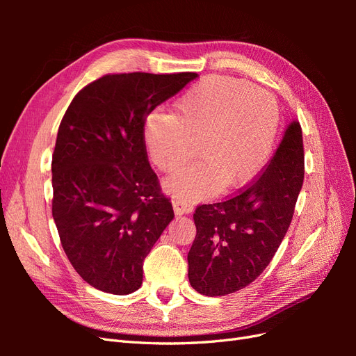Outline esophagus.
Returning a JSON list of instances; mask_svg holds the SVG:
<instances>
[{
	"instance_id": "34e87169",
	"label": "esophagus",
	"mask_w": 356,
	"mask_h": 356,
	"mask_svg": "<svg viewBox=\"0 0 356 356\" xmlns=\"http://www.w3.org/2000/svg\"><path fill=\"white\" fill-rule=\"evenodd\" d=\"M172 207H174V212L177 215H182V213H188L193 211V207L190 203L184 202L181 197H174L172 200Z\"/></svg>"
}]
</instances>
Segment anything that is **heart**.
Here are the masks:
<instances>
[{"label": "heart", "instance_id": "obj_1", "mask_svg": "<svg viewBox=\"0 0 356 356\" xmlns=\"http://www.w3.org/2000/svg\"><path fill=\"white\" fill-rule=\"evenodd\" d=\"M279 124L270 93L238 79L213 75L193 86L174 115L153 111L144 124L149 159L174 174L195 156L200 160L168 181L184 202L211 197L246 184L272 152Z\"/></svg>", "mask_w": 356, "mask_h": 356}]
</instances>
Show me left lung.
Masks as SVG:
<instances>
[{
  "instance_id": "obj_1",
  "label": "left lung",
  "mask_w": 356,
  "mask_h": 356,
  "mask_svg": "<svg viewBox=\"0 0 356 356\" xmlns=\"http://www.w3.org/2000/svg\"><path fill=\"white\" fill-rule=\"evenodd\" d=\"M305 178L301 126L286 124L282 141L257 178L234 196L199 204L188 252L190 285L209 297L254 282L272 261L293 220Z\"/></svg>"
}]
</instances>
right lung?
Wrapping results in <instances>:
<instances>
[{
    "instance_id": "1",
    "label": "right lung",
    "mask_w": 356,
    "mask_h": 356,
    "mask_svg": "<svg viewBox=\"0 0 356 356\" xmlns=\"http://www.w3.org/2000/svg\"><path fill=\"white\" fill-rule=\"evenodd\" d=\"M196 72L106 74L74 96L51 159V213L86 282L124 296L143 284L145 257L174 218L149 166L147 115Z\"/></svg>"
}]
</instances>
